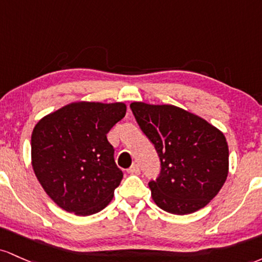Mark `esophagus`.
Returning a JSON list of instances; mask_svg holds the SVG:
<instances>
[{
	"label": "esophagus",
	"instance_id": "obj_1",
	"mask_svg": "<svg viewBox=\"0 0 262 262\" xmlns=\"http://www.w3.org/2000/svg\"><path fill=\"white\" fill-rule=\"evenodd\" d=\"M127 172L130 173V174H140V167L137 166V164H134V166H131L130 168L127 169Z\"/></svg>",
	"mask_w": 262,
	"mask_h": 262
}]
</instances>
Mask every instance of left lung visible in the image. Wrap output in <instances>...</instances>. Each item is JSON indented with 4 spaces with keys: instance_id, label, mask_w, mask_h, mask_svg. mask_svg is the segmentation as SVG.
Instances as JSON below:
<instances>
[{
    "instance_id": "left-lung-1",
    "label": "left lung",
    "mask_w": 262,
    "mask_h": 262,
    "mask_svg": "<svg viewBox=\"0 0 262 262\" xmlns=\"http://www.w3.org/2000/svg\"><path fill=\"white\" fill-rule=\"evenodd\" d=\"M130 107L160 156V176L148 183L156 204L177 215L204 208L228 177L229 148L224 134L173 105L132 102Z\"/></svg>"
}]
</instances>
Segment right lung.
<instances>
[{
	"label": "right lung",
	"instance_id": "obj_1",
	"mask_svg": "<svg viewBox=\"0 0 262 262\" xmlns=\"http://www.w3.org/2000/svg\"><path fill=\"white\" fill-rule=\"evenodd\" d=\"M123 102L78 101L44 116L32 132V167L61 209L92 215L111 202L123 177L107 132L125 116Z\"/></svg>",
	"mask_w": 262,
	"mask_h": 262
}]
</instances>
